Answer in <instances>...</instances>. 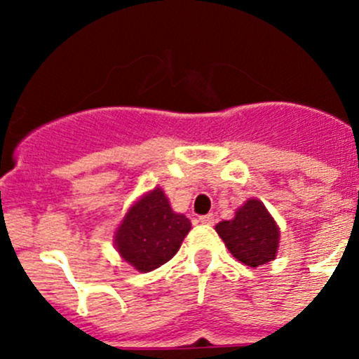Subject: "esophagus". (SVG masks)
Returning <instances> with one entry per match:
<instances>
[{
	"instance_id": "esophagus-1",
	"label": "esophagus",
	"mask_w": 359,
	"mask_h": 359,
	"mask_svg": "<svg viewBox=\"0 0 359 359\" xmlns=\"http://www.w3.org/2000/svg\"><path fill=\"white\" fill-rule=\"evenodd\" d=\"M200 222L206 224V226H212V224L215 222V215H213V213H208V215H201Z\"/></svg>"
}]
</instances>
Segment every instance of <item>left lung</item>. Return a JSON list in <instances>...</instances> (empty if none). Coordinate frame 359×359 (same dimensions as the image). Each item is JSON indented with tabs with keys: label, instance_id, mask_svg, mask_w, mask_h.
<instances>
[{
	"label": "left lung",
	"instance_id": "1",
	"mask_svg": "<svg viewBox=\"0 0 359 359\" xmlns=\"http://www.w3.org/2000/svg\"><path fill=\"white\" fill-rule=\"evenodd\" d=\"M215 231L245 266H262L276 257L280 229L259 200H248L233 220L219 222Z\"/></svg>",
	"mask_w": 359,
	"mask_h": 359
}]
</instances>
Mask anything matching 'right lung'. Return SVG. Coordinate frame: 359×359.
<instances>
[{
  "mask_svg": "<svg viewBox=\"0 0 359 359\" xmlns=\"http://www.w3.org/2000/svg\"><path fill=\"white\" fill-rule=\"evenodd\" d=\"M191 231L182 213H173L161 189L140 198L116 233V248L137 271L149 273L168 262Z\"/></svg>",
  "mask_w": 359,
  "mask_h": 359,
  "instance_id": "add662e5",
  "label": "right lung"
}]
</instances>
